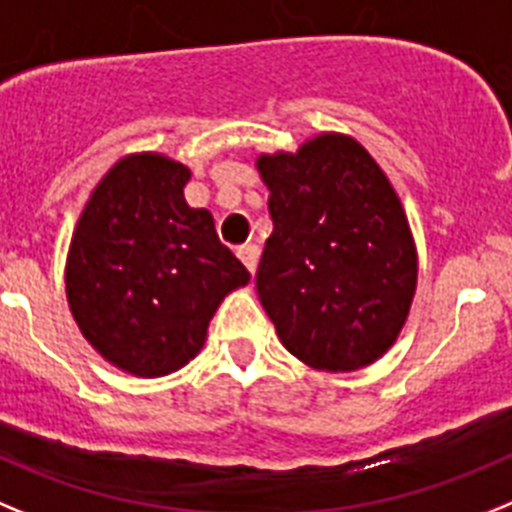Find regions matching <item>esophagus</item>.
Segmentation results:
<instances>
[{
	"label": "esophagus",
	"mask_w": 512,
	"mask_h": 512,
	"mask_svg": "<svg viewBox=\"0 0 512 512\" xmlns=\"http://www.w3.org/2000/svg\"><path fill=\"white\" fill-rule=\"evenodd\" d=\"M239 260L244 262V268L250 270V273H255L257 270V260H260V247L257 244H242L237 250Z\"/></svg>",
	"instance_id": "1"
}]
</instances>
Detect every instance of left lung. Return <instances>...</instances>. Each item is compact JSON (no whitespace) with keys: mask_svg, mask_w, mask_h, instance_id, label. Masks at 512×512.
I'll return each mask as SVG.
<instances>
[{"mask_svg":"<svg viewBox=\"0 0 512 512\" xmlns=\"http://www.w3.org/2000/svg\"><path fill=\"white\" fill-rule=\"evenodd\" d=\"M273 234L257 296L299 361L355 371L394 345L417 286L412 231L391 182L350 136L262 154Z\"/></svg>","mask_w":512,"mask_h":512,"instance_id":"1","label":"left lung"}]
</instances>
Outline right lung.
<instances>
[{"instance_id": "add662e5", "label": "right lung", "mask_w": 512, "mask_h": 512, "mask_svg": "<svg viewBox=\"0 0 512 512\" xmlns=\"http://www.w3.org/2000/svg\"><path fill=\"white\" fill-rule=\"evenodd\" d=\"M188 180L185 164L131 154L102 177L71 237V314L133 376H167L195 358L221 299L250 281L211 213L185 203Z\"/></svg>"}]
</instances>
